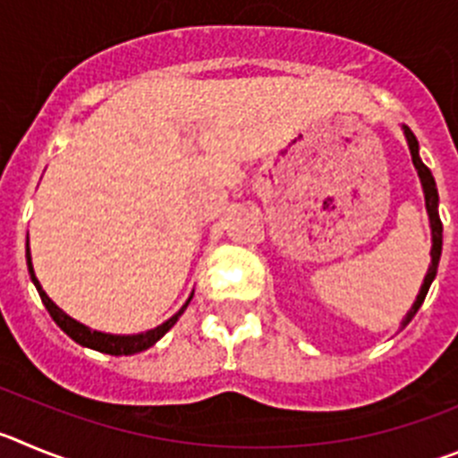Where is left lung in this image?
I'll list each match as a JSON object with an SVG mask.
<instances>
[{"mask_svg":"<svg viewBox=\"0 0 458 458\" xmlns=\"http://www.w3.org/2000/svg\"><path fill=\"white\" fill-rule=\"evenodd\" d=\"M403 127V134H406V141H409V150H411V157H413V166L420 175V182H422V191H424V203H427V214H429V225H431V265L427 276H424V283L420 287V294L415 299L413 308L409 310V315L403 317L402 327H406L411 319L415 317V312L420 310L422 306L424 296L429 292L431 283L436 278V271H438V259H440V250H443V224H440V216H438V189H436V180L431 175V171L422 164L420 159V146H418V139H415L413 131L409 130L406 125Z\"/></svg>","mask_w":458,"mask_h":458,"instance_id":"8db88e82","label":"left lung"}]
</instances>
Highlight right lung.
Returning a JSON list of instances; mask_svg holds the SVG:
<instances>
[{"label": "right lung", "mask_w": 458, "mask_h": 458, "mask_svg": "<svg viewBox=\"0 0 458 458\" xmlns=\"http://www.w3.org/2000/svg\"><path fill=\"white\" fill-rule=\"evenodd\" d=\"M27 265H29V274H31V280H34L36 290H38L40 299H43L45 308H47V312L52 315V319L56 321V327H59L64 333H68V335L72 337L77 344H81V347L96 349V352L109 353V356H131V353L146 352V349L152 347V344H155L159 337H164V333L171 331V328L175 327V321H178L180 315L187 310L189 301H191V296H193V294L189 296L187 303H184V306L180 308V310L175 312L171 319L164 321L162 327L152 328V331H146V333H137V335H111V333L93 331V328L84 327V324H80L77 319L68 317L64 310H61L59 306H56L55 301L45 294V290L40 287L38 278H36V274H34V265H31V253H29V244H27Z\"/></svg>", "instance_id": "1"}]
</instances>
